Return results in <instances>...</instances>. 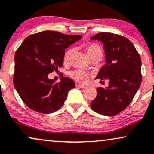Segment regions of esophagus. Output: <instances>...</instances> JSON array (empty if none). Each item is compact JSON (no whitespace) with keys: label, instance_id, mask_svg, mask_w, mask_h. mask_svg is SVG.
I'll return each mask as SVG.
<instances>
[{"label":"esophagus","instance_id":"34e87169","mask_svg":"<svg viewBox=\"0 0 154 154\" xmlns=\"http://www.w3.org/2000/svg\"><path fill=\"white\" fill-rule=\"evenodd\" d=\"M76 86L79 87V88H82V89L86 88V86H85V85H81V84H77V85H76Z\"/></svg>","mask_w":154,"mask_h":154}]
</instances>
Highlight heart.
<instances>
[{"label":"heart","mask_w":154,"mask_h":154,"mask_svg":"<svg viewBox=\"0 0 154 154\" xmlns=\"http://www.w3.org/2000/svg\"><path fill=\"white\" fill-rule=\"evenodd\" d=\"M85 50L89 59H90L91 57H100V59H102L103 55L102 50L97 44L90 43L86 45L85 46ZM73 52L74 50L72 48H70V49H68L65 52L63 56L64 63H67L69 61ZM69 75H70L72 78L78 82H86L89 79V75H87V73L82 70H79V69H75V70L70 72Z\"/></svg>","instance_id":"1"}]
</instances>
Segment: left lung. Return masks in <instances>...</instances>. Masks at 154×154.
<instances>
[{
  "label": "left lung",
  "mask_w": 154,
  "mask_h": 154,
  "mask_svg": "<svg viewBox=\"0 0 154 154\" xmlns=\"http://www.w3.org/2000/svg\"><path fill=\"white\" fill-rule=\"evenodd\" d=\"M90 39L102 42L105 52L106 64L95 79L109 80L106 88H97V95L90 106L100 114L116 115L129 106L139 89L142 79L141 57L125 37L100 32Z\"/></svg>",
  "instance_id": "1"
}]
</instances>
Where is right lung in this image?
Masks as SVG:
<instances>
[{"instance_id":"right-lung-1","label":"right lung","mask_w":154,"mask_h":154,"mask_svg":"<svg viewBox=\"0 0 154 154\" xmlns=\"http://www.w3.org/2000/svg\"><path fill=\"white\" fill-rule=\"evenodd\" d=\"M82 38L46 30L27 37L22 42L15 54L13 84L29 108L50 114L63 106L75 84L67 77L56 83L48 74L63 67L65 50Z\"/></svg>"}]
</instances>
